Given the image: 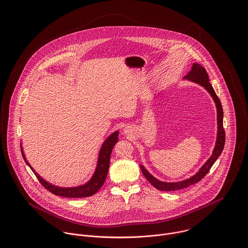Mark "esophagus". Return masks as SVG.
Here are the masks:
<instances>
[{"instance_id": "34e87169", "label": "esophagus", "mask_w": 248, "mask_h": 248, "mask_svg": "<svg viewBox=\"0 0 248 248\" xmlns=\"http://www.w3.org/2000/svg\"><path fill=\"white\" fill-rule=\"evenodd\" d=\"M131 133H132V129H131L129 126L125 127V129H124V134L127 135V136H129Z\"/></svg>"}]
</instances>
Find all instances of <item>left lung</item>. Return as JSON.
<instances>
[{"label":"left lung","instance_id":"1","mask_svg":"<svg viewBox=\"0 0 248 248\" xmlns=\"http://www.w3.org/2000/svg\"><path fill=\"white\" fill-rule=\"evenodd\" d=\"M184 79H187L189 81L195 82L197 84L202 85V87H204L206 89V91L211 94V96L216 103L217 107V141L216 145L213 151L212 155L210 156V158L206 161V163H204V165L199 170V172L194 175L193 177L182 180V181H178V182H164V181H160L158 179H156L155 177H153L145 168L144 166L140 165V169H141L142 174L143 176L146 177V179L157 190L160 191H177L180 190L183 188H186L192 184H195L197 182H199L200 180H202L203 177H205L209 170L211 169L213 164L215 163V161L217 159V157L220 155L223 147H224V143H225V132L223 129V110H222V107L221 103L218 99V97L217 96L214 89H213L212 85L209 83V77L207 74V71H205V69L200 65V64H193L192 70L188 72L187 75L184 76Z\"/></svg>","mask_w":248,"mask_h":248}]
</instances>
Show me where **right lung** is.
Returning <instances> with one entry per match:
<instances>
[{
  "mask_svg": "<svg viewBox=\"0 0 248 248\" xmlns=\"http://www.w3.org/2000/svg\"><path fill=\"white\" fill-rule=\"evenodd\" d=\"M117 137H118V131L112 133L103 143V145L100 149V152H99L96 170H95L93 177L91 178V180L84 185L77 186V187H71V188L58 187V186L52 185L49 182L46 181L43 177H40L36 173L35 171L32 169V167L31 166V164L27 161L24 152H23V149H22V146H21V152H22V155H23V157H24L26 163L30 166V168L35 174L39 182L46 190H48L55 196H60V197H65V198H86V197H90V196H93L95 193H97L98 190L101 188V186L104 184L107 175H108V166H109L110 154H111L113 146L118 140Z\"/></svg>",
  "mask_w": 248,
  "mask_h": 248,
  "instance_id": "add662e5",
  "label": "right lung"
}]
</instances>
